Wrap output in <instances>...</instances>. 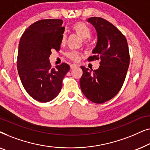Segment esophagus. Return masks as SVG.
<instances>
[{"mask_svg":"<svg viewBox=\"0 0 150 150\" xmlns=\"http://www.w3.org/2000/svg\"><path fill=\"white\" fill-rule=\"evenodd\" d=\"M77 67V65L76 64H71L70 65V68L71 69H74L75 67Z\"/></svg>","mask_w":150,"mask_h":150,"instance_id":"obj_1","label":"esophagus"}]
</instances>
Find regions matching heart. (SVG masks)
<instances>
[{"mask_svg":"<svg viewBox=\"0 0 150 150\" xmlns=\"http://www.w3.org/2000/svg\"><path fill=\"white\" fill-rule=\"evenodd\" d=\"M72 30L76 33L78 35H79L81 38H83V43L85 44H87L89 40L88 38L91 36V28L89 27V26L87 25L85 23H84L83 22L81 21H78L76 22L75 23L73 24L72 25ZM66 41V34L63 33L62 36H61V43L64 44ZM67 57H68L69 59H70L71 60L76 61L80 59V57L81 56V52H79V51H75V50H70L66 52Z\"/></svg>","mask_w":150,"mask_h":150,"instance_id":"b5f03b06","label":"heart"}]
</instances>
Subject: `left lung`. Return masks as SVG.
<instances>
[{"mask_svg":"<svg viewBox=\"0 0 150 150\" xmlns=\"http://www.w3.org/2000/svg\"><path fill=\"white\" fill-rule=\"evenodd\" d=\"M87 21L95 26L98 34L94 54L87 60H100V65L93 71L81 66L80 85L90 101L102 104L114 98L122 88L130 64V53L126 37L113 24L100 17Z\"/></svg>","mask_w":150,"mask_h":150,"instance_id":"8db88e82","label":"left lung"}]
</instances>
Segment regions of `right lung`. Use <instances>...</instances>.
<instances>
[{
    "instance_id": "obj_1",
    "label": "right lung",
    "mask_w": 150,
    "mask_h": 150,
    "mask_svg": "<svg viewBox=\"0 0 150 150\" xmlns=\"http://www.w3.org/2000/svg\"><path fill=\"white\" fill-rule=\"evenodd\" d=\"M60 19L38 20L28 26L20 38L17 59L22 85L30 97L40 102L56 98L69 65L62 63L52 67L49 57L52 50H60L65 27Z\"/></svg>"
}]
</instances>
